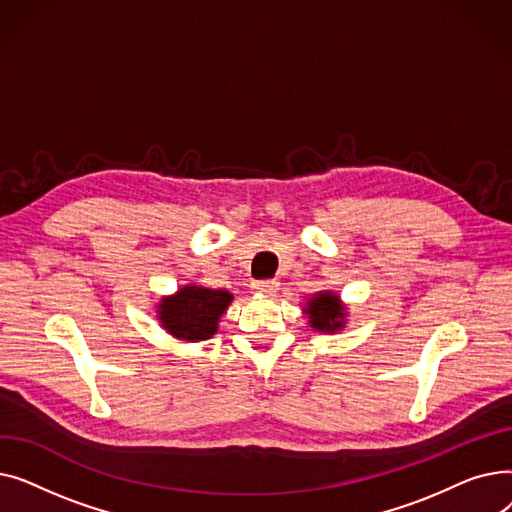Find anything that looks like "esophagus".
Here are the masks:
<instances>
[{"instance_id":"1","label":"esophagus","mask_w":512,"mask_h":512,"mask_svg":"<svg viewBox=\"0 0 512 512\" xmlns=\"http://www.w3.org/2000/svg\"><path fill=\"white\" fill-rule=\"evenodd\" d=\"M278 286H280L278 280H255L251 284V288L255 292H263V294H274L278 290Z\"/></svg>"}]
</instances>
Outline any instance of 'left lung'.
<instances>
[{
	"label": "left lung",
	"instance_id": "left-lung-1",
	"mask_svg": "<svg viewBox=\"0 0 512 512\" xmlns=\"http://www.w3.org/2000/svg\"><path fill=\"white\" fill-rule=\"evenodd\" d=\"M307 313H309L311 326L319 332H324V330L334 332V330L342 328L344 309L340 307L338 297L332 292H319L313 299H309Z\"/></svg>",
	"mask_w": 512,
	"mask_h": 512
}]
</instances>
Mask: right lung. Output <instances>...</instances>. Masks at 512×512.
I'll list each match as a JSON object with an SVG mask.
<instances>
[{
  "label": "right lung",
  "instance_id": "obj_1",
  "mask_svg": "<svg viewBox=\"0 0 512 512\" xmlns=\"http://www.w3.org/2000/svg\"><path fill=\"white\" fill-rule=\"evenodd\" d=\"M232 294L226 290L186 286L176 297L159 305V319L164 328L182 340H207L218 332V319L228 309Z\"/></svg>",
  "mask_w": 512,
  "mask_h": 512
}]
</instances>
